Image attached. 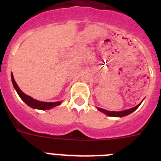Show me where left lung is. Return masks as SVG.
<instances>
[{"mask_svg":"<svg viewBox=\"0 0 161 161\" xmlns=\"http://www.w3.org/2000/svg\"><path fill=\"white\" fill-rule=\"evenodd\" d=\"M141 103H142V101H141ZM141 103H140L138 104L137 106H135L134 108H129V109H125V110H122V111H108V110L103 109V108H101L97 107L98 110H99L100 112L103 113V114H105L106 115L108 116H110V117H125V116H127V115L130 114L131 113H133L134 111L137 109L139 106L141 104Z\"/></svg>","mask_w":161,"mask_h":161,"instance_id":"1","label":"left lung"}]
</instances>
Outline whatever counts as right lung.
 Returning a JSON list of instances; mask_svg holds the SVG:
<instances>
[{
  "mask_svg": "<svg viewBox=\"0 0 161 161\" xmlns=\"http://www.w3.org/2000/svg\"><path fill=\"white\" fill-rule=\"evenodd\" d=\"M11 82L14 86V88L16 89V93H18L19 97L25 102V103L29 106V107L35 108V109H40V110H46V109H51L53 108L56 106L60 105L62 103V101H58V102H42V101L36 100L35 98H31L30 96L26 95V93H24L20 89V88L16 83V81L14 79L13 74L11 73Z\"/></svg>",
  "mask_w": 161,
  "mask_h": 161,
  "instance_id": "add662e5",
  "label": "right lung"
}]
</instances>
